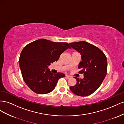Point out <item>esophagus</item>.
I'll use <instances>...</instances> for the list:
<instances>
[{
	"label": "esophagus",
	"instance_id": "esophagus-1",
	"mask_svg": "<svg viewBox=\"0 0 124 124\" xmlns=\"http://www.w3.org/2000/svg\"><path fill=\"white\" fill-rule=\"evenodd\" d=\"M65 77L67 78V79H69V78H71V77L70 76H68V75H66Z\"/></svg>",
	"mask_w": 124,
	"mask_h": 124
}]
</instances>
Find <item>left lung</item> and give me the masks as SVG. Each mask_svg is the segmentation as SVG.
I'll return each mask as SVG.
<instances>
[{"mask_svg":"<svg viewBox=\"0 0 124 124\" xmlns=\"http://www.w3.org/2000/svg\"><path fill=\"white\" fill-rule=\"evenodd\" d=\"M70 46L81 55L78 65L79 73L84 74V78L77 80V84L70 86L73 93L79 96L92 94L102 84L107 73V59L103 52L98 47L85 41L69 43Z\"/></svg>","mask_w":124,"mask_h":124,"instance_id":"left-lung-1","label":"left lung"}]
</instances>
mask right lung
I'll use <instances>...</instances> for the list:
<instances>
[{"label": "right lung", "mask_w": 124, "mask_h": 124, "mask_svg": "<svg viewBox=\"0 0 124 124\" xmlns=\"http://www.w3.org/2000/svg\"><path fill=\"white\" fill-rule=\"evenodd\" d=\"M68 48L67 42H55L40 39L28 44L22 50L19 65L25 83L32 91L38 94H46L55 88L60 78L65 75L54 74L48 66L58 61L60 55Z\"/></svg>", "instance_id": "1"}]
</instances>
